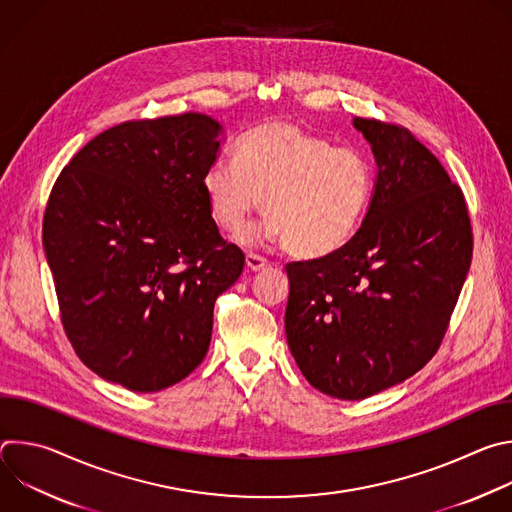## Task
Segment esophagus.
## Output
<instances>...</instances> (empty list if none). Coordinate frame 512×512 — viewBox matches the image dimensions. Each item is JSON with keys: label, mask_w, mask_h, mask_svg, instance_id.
<instances>
[{"label": "esophagus", "mask_w": 512, "mask_h": 512, "mask_svg": "<svg viewBox=\"0 0 512 512\" xmlns=\"http://www.w3.org/2000/svg\"><path fill=\"white\" fill-rule=\"evenodd\" d=\"M245 265H247V269H249V271H261V269L269 267V261H267L265 257H261V255L247 253V257H245Z\"/></svg>", "instance_id": "obj_1"}]
</instances>
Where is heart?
<instances>
[{
	"instance_id": "b5f03b06",
	"label": "heart",
	"mask_w": 512,
	"mask_h": 512,
	"mask_svg": "<svg viewBox=\"0 0 512 512\" xmlns=\"http://www.w3.org/2000/svg\"><path fill=\"white\" fill-rule=\"evenodd\" d=\"M202 190L221 231L241 233L263 200L267 237L283 239L298 257H322L354 237L373 194V168L296 123L269 121L241 139L239 166L218 160L206 168Z\"/></svg>"
}]
</instances>
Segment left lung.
<instances>
[{
  "label": "left lung",
  "instance_id": "1",
  "mask_svg": "<svg viewBox=\"0 0 512 512\" xmlns=\"http://www.w3.org/2000/svg\"><path fill=\"white\" fill-rule=\"evenodd\" d=\"M379 166L367 216L334 253L287 263L285 334L318 391L358 401L421 371L440 348L472 263L462 188L415 135L354 117Z\"/></svg>",
  "mask_w": 512,
  "mask_h": 512
}]
</instances>
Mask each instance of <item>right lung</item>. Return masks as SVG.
<instances>
[{
    "mask_svg": "<svg viewBox=\"0 0 512 512\" xmlns=\"http://www.w3.org/2000/svg\"><path fill=\"white\" fill-rule=\"evenodd\" d=\"M218 133L202 113L119 123L48 196L42 243L64 334L93 373L129 391H162L198 367L214 302L243 271L202 190Z\"/></svg>",
    "mask_w": 512,
    "mask_h": 512,
    "instance_id": "obj_1",
    "label": "right lung"
}]
</instances>
